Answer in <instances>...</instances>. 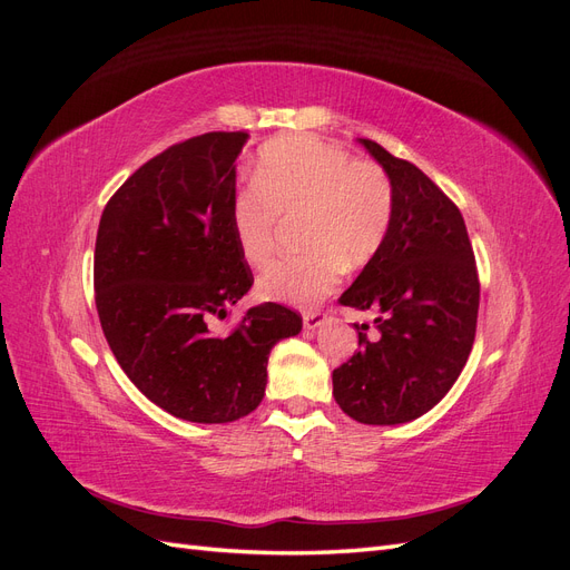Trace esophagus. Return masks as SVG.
<instances>
[{"label": "esophagus", "instance_id": "1", "mask_svg": "<svg viewBox=\"0 0 570 570\" xmlns=\"http://www.w3.org/2000/svg\"><path fill=\"white\" fill-rule=\"evenodd\" d=\"M327 314L323 312V308H316V312H306L304 314V327L306 331H316V327H321L325 323Z\"/></svg>", "mask_w": 570, "mask_h": 570}]
</instances>
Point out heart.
I'll list each match as a JSON object with an SVG mask.
<instances>
[{"label": "heart", "mask_w": 570, "mask_h": 570, "mask_svg": "<svg viewBox=\"0 0 570 570\" xmlns=\"http://www.w3.org/2000/svg\"><path fill=\"white\" fill-rule=\"evenodd\" d=\"M252 185L230 204L235 245L252 266L266 264L281 218H299L302 254L258 275V295L308 306L331 292L342 268H361L383 247L394 216L390 176L368 159L314 135H289L258 151Z\"/></svg>", "instance_id": "obj_1"}]
</instances>
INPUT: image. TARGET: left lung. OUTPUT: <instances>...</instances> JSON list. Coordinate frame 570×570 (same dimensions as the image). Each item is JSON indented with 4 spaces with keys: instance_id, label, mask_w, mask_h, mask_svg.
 <instances>
[{
    "instance_id": "1",
    "label": "left lung",
    "mask_w": 570,
    "mask_h": 570,
    "mask_svg": "<svg viewBox=\"0 0 570 570\" xmlns=\"http://www.w3.org/2000/svg\"><path fill=\"white\" fill-rule=\"evenodd\" d=\"M385 168L394 216L383 247L337 299L373 312L375 337L356 323L361 350L333 371V396L350 419L400 425L452 390L473 350L480 283L456 204L411 161L358 140Z\"/></svg>"
}]
</instances>
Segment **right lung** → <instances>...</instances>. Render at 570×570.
Here are the masks:
<instances>
[{"label": "right lung", "instance_id": "obj_1", "mask_svg": "<svg viewBox=\"0 0 570 570\" xmlns=\"http://www.w3.org/2000/svg\"><path fill=\"white\" fill-rule=\"evenodd\" d=\"M247 137L204 132L157 154L116 189L97 230L95 304L109 347L149 402L193 423L252 413L273 344L302 331V316L273 302L228 333L214 327L254 283L230 228Z\"/></svg>", "mask_w": 570, "mask_h": 570}]
</instances>
